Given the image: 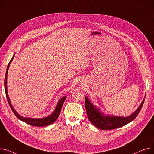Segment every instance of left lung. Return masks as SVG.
Masks as SVG:
<instances>
[{"label":"left lung","instance_id":"8db88e82","mask_svg":"<svg viewBox=\"0 0 154 154\" xmlns=\"http://www.w3.org/2000/svg\"><path fill=\"white\" fill-rule=\"evenodd\" d=\"M145 99L137 110L132 114L127 117L105 116L97 108H96L89 101L87 97L85 99V106L87 117L92 124L102 130H112L122 127L134 120L140 112Z\"/></svg>","mask_w":154,"mask_h":154}]
</instances>
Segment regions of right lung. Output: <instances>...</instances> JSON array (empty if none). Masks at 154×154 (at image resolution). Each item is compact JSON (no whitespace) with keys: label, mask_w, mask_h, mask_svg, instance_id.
Instances as JSON below:
<instances>
[{"label":"right lung","mask_w":154,"mask_h":154,"mask_svg":"<svg viewBox=\"0 0 154 154\" xmlns=\"http://www.w3.org/2000/svg\"><path fill=\"white\" fill-rule=\"evenodd\" d=\"M13 58H14V56H13V57L12 58V59L11 60V61L9 62V64H8V66H7V70H6V74H5V79H4V86H5V95H6V98H7L8 103H9V106H10L11 110L14 112V114H15V116L17 117L19 119H20V120L23 121V122H26V123H27V124H28L30 125L36 126V127H44V126H47V125L52 124L57 120V119L58 118V117L60 114L61 109L62 107L63 103L65 100H66V96L63 97L62 99H60V100L59 101V103H57V105L55 111L54 112V113L52 115L49 116L48 117L42 118V119H31V118L23 117L20 116V115H19L17 113V112H16L14 110V107H12V104L11 103L10 99H9V95H8V94H7V79L8 69H9V68L10 63L12 62Z\"/></svg>","instance_id":"add662e5"}]
</instances>
